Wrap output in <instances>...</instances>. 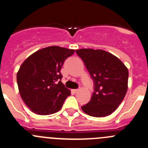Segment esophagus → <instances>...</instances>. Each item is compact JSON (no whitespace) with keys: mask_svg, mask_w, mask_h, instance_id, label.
Wrapping results in <instances>:
<instances>
[{"mask_svg":"<svg viewBox=\"0 0 148 148\" xmlns=\"http://www.w3.org/2000/svg\"><path fill=\"white\" fill-rule=\"evenodd\" d=\"M79 91V89H72V92H74V93H77V92H78Z\"/></svg>","mask_w":148,"mask_h":148,"instance_id":"esophagus-1","label":"esophagus"}]
</instances>
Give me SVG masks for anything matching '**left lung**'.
Instances as JSON below:
<instances>
[{"label": "left lung", "instance_id": "left-lung-1", "mask_svg": "<svg viewBox=\"0 0 148 148\" xmlns=\"http://www.w3.org/2000/svg\"><path fill=\"white\" fill-rule=\"evenodd\" d=\"M94 82L90 101L82 107L84 112L95 117L110 115L125 98L127 91L128 69L122 62L101 49L76 50Z\"/></svg>", "mask_w": 148, "mask_h": 148}]
</instances>
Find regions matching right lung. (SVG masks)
<instances>
[{"instance_id": "obj_1", "label": "right lung", "mask_w": 148, "mask_h": 148, "mask_svg": "<svg viewBox=\"0 0 148 148\" xmlns=\"http://www.w3.org/2000/svg\"><path fill=\"white\" fill-rule=\"evenodd\" d=\"M74 53V49L49 46L23 62L17 73L18 86L22 99L33 112L48 115L61 110L71 92L61 82L60 70Z\"/></svg>"}]
</instances>
